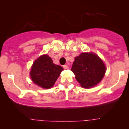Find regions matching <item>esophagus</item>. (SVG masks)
Segmentation results:
<instances>
[{
    "instance_id": "34e87169",
    "label": "esophagus",
    "mask_w": 129,
    "mask_h": 129,
    "mask_svg": "<svg viewBox=\"0 0 129 129\" xmlns=\"http://www.w3.org/2000/svg\"><path fill=\"white\" fill-rule=\"evenodd\" d=\"M63 67L64 69H69V66L67 65H64V66H63Z\"/></svg>"
}]
</instances>
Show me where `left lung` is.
Instances as JSON below:
<instances>
[{"label": "left lung", "instance_id": "8db88e82", "mask_svg": "<svg viewBox=\"0 0 129 129\" xmlns=\"http://www.w3.org/2000/svg\"><path fill=\"white\" fill-rule=\"evenodd\" d=\"M105 66L102 60L93 53H82L75 58L71 71L82 87L89 89L103 79Z\"/></svg>", "mask_w": 129, "mask_h": 129}]
</instances>
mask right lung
<instances>
[{"label": "right lung", "instance_id": "right-lung-1", "mask_svg": "<svg viewBox=\"0 0 129 129\" xmlns=\"http://www.w3.org/2000/svg\"><path fill=\"white\" fill-rule=\"evenodd\" d=\"M62 71L63 69L53 63L50 57L43 55L34 62L30 74L35 84L44 89H50Z\"/></svg>", "mask_w": 129, "mask_h": 129}]
</instances>
